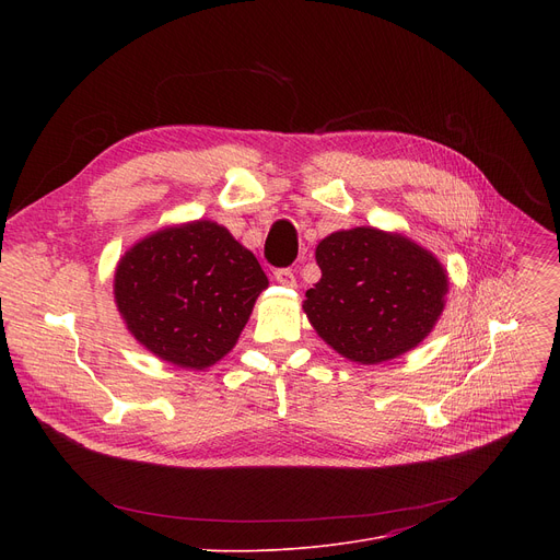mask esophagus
Segmentation results:
<instances>
[{
  "mask_svg": "<svg viewBox=\"0 0 560 560\" xmlns=\"http://www.w3.org/2000/svg\"><path fill=\"white\" fill-rule=\"evenodd\" d=\"M275 279L281 283V285H295V272H292L290 268H277L275 270Z\"/></svg>",
  "mask_w": 560,
  "mask_h": 560,
  "instance_id": "34e87169",
  "label": "esophagus"
}]
</instances>
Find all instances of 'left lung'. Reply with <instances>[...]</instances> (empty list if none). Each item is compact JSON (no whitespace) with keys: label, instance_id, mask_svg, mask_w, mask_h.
Wrapping results in <instances>:
<instances>
[{"label":"left lung","instance_id":"left-lung-1","mask_svg":"<svg viewBox=\"0 0 560 560\" xmlns=\"http://www.w3.org/2000/svg\"><path fill=\"white\" fill-rule=\"evenodd\" d=\"M319 281L304 313L319 338L363 365L420 345L443 313L447 275L404 235L372 226L336 231L315 249Z\"/></svg>","mask_w":560,"mask_h":560}]
</instances>
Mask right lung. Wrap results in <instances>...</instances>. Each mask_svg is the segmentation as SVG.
Returning a JSON list of instances; mask_svg holds the SVG:
<instances>
[{"instance_id":"add662e5","label":"right lung","mask_w":560,"mask_h":560,"mask_svg":"<svg viewBox=\"0 0 560 560\" xmlns=\"http://www.w3.org/2000/svg\"><path fill=\"white\" fill-rule=\"evenodd\" d=\"M262 288L256 256L209 220L156 231L115 270V302L133 338L190 370L229 354Z\"/></svg>"}]
</instances>
